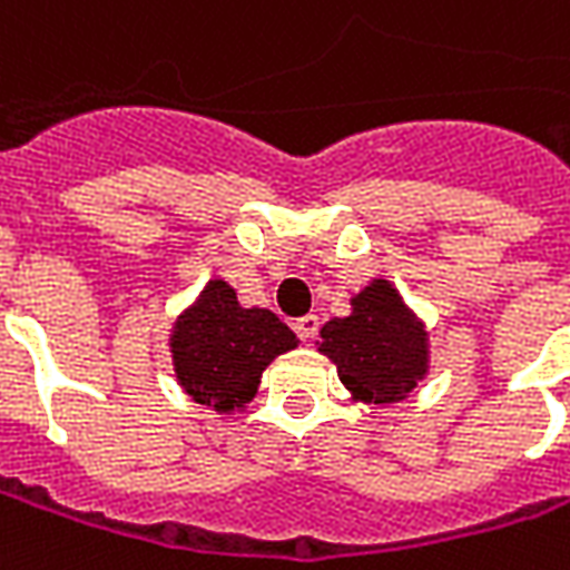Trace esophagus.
I'll list each match as a JSON object with an SVG mask.
<instances>
[{"instance_id":"esophagus-1","label":"esophagus","mask_w":570,"mask_h":570,"mask_svg":"<svg viewBox=\"0 0 570 570\" xmlns=\"http://www.w3.org/2000/svg\"><path fill=\"white\" fill-rule=\"evenodd\" d=\"M317 328H320V320L314 317V314H305V317L296 320V332L302 341L317 338Z\"/></svg>"}]
</instances>
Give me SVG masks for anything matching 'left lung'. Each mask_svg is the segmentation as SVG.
<instances>
[{"instance_id": "left-lung-1", "label": "left lung", "mask_w": 570, "mask_h": 570, "mask_svg": "<svg viewBox=\"0 0 570 570\" xmlns=\"http://www.w3.org/2000/svg\"><path fill=\"white\" fill-rule=\"evenodd\" d=\"M317 350L335 362L353 402L399 404L429 374V328L386 277L350 298L347 317H332L320 328Z\"/></svg>"}]
</instances>
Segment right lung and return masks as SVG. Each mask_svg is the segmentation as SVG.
Listing matches in <instances>:
<instances>
[{"label":"right lung","mask_w":570,"mask_h":570,"mask_svg":"<svg viewBox=\"0 0 570 570\" xmlns=\"http://www.w3.org/2000/svg\"><path fill=\"white\" fill-rule=\"evenodd\" d=\"M296 347L293 328L265 307H244L223 277L202 286L168 335L178 386L217 414L244 411L259 390L263 371Z\"/></svg>","instance_id":"right-lung-1"}]
</instances>
